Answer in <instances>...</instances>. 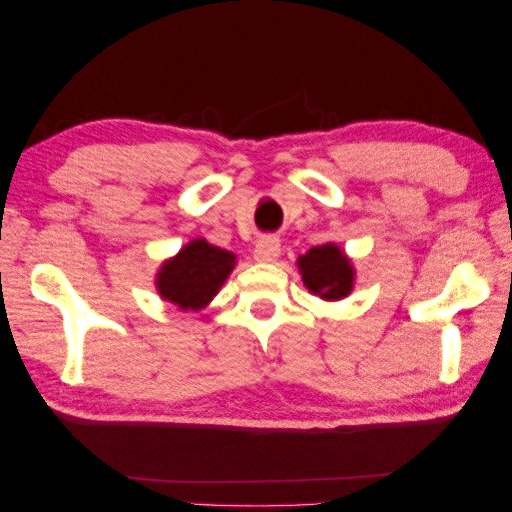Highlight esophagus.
I'll list each match as a JSON object with an SVG mask.
<instances>
[{"label":"esophagus","instance_id":"1","mask_svg":"<svg viewBox=\"0 0 512 512\" xmlns=\"http://www.w3.org/2000/svg\"><path fill=\"white\" fill-rule=\"evenodd\" d=\"M279 256H281V242H279V238L267 236V238L258 240V245L254 249V258H256L258 263H274Z\"/></svg>","mask_w":512,"mask_h":512}]
</instances>
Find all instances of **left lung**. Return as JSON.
Returning a JSON list of instances; mask_svg holds the SVG:
<instances>
[{
  "instance_id": "obj_1",
  "label": "left lung",
  "mask_w": 512,
  "mask_h": 512,
  "mask_svg": "<svg viewBox=\"0 0 512 512\" xmlns=\"http://www.w3.org/2000/svg\"><path fill=\"white\" fill-rule=\"evenodd\" d=\"M297 270L308 292L324 301H340L351 295L356 270L351 258L335 242L317 245L297 258Z\"/></svg>"
}]
</instances>
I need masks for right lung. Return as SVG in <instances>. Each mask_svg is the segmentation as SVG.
<instances>
[{"mask_svg": "<svg viewBox=\"0 0 512 512\" xmlns=\"http://www.w3.org/2000/svg\"><path fill=\"white\" fill-rule=\"evenodd\" d=\"M236 254L215 247L206 238H195L177 254L161 263L156 272V292L179 311L197 313L211 304L213 297L236 270Z\"/></svg>", "mask_w": 512, "mask_h": 512, "instance_id": "1", "label": "right lung"}]
</instances>
